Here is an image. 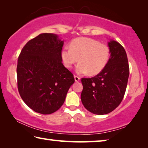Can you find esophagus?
<instances>
[{"instance_id": "obj_1", "label": "esophagus", "mask_w": 148, "mask_h": 148, "mask_svg": "<svg viewBox=\"0 0 148 148\" xmlns=\"http://www.w3.org/2000/svg\"><path fill=\"white\" fill-rule=\"evenodd\" d=\"M74 79H75V81L76 82H79V79H80V77L77 76H76V75H74Z\"/></svg>"}]
</instances>
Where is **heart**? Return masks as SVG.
Wrapping results in <instances>:
<instances>
[{
    "instance_id": "heart-1",
    "label": "heart",
    "mask_w": 148,
    "mask_h": 148,
    "mask_svg": "<svg viewBox=\"0 0 148 148\" xmlns=\"http://www.w3.org/2000/svg\"><path fill=\"white\" fill-rule=\"evenodd\" d=\"M110 57V49L108 45L90 38L75 39L71 48L66 47L62 51V59L66 68H71L79 59L80 62L76 67L79 74L100 73L106 67Z\"/></svg>"
}]
</instances>
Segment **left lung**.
<instances>
[{
  "instance_id": "obj_1",
  "label": "left lung",
  "mask_w": 148,
  "mask_h": 148,
  "mask_svg": "<svg viewBox=\"0 0 148 148\" xmlns=\"http://www.w3.org/2000/svg\"><path fill=\"white\" fill-rule=\"evenodd\" d=\"M110 57L106 67L91 78H82V104L92 114H107L121 103L126 91L129 66L126 51L117 42H108Z\"/></svg>"
}]
</instances>
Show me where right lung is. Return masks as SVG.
Listing matches in <instances>:
<instances>
[{"instance_id":"right-lung-1","label":"right lung","mask_w":148,"mask_h":148,"mask_svg":"<svg viewBox=\"0 0 148 148\" xmlns=\"http://www.w3.org/2000/svg\"><path fill=\"white\" fill-rule=\"evenodd\" d=\"M63 44L56 34H40L25 45L17 59L19 95L37 113L50 114L58 110L75 81L62 62Z\"/></svg>"}]
</instances>
